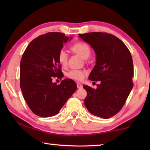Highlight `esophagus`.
Masks as SVG:
<instances>
[{"mask_svg": "<svg viewBox=\"0 0 150 150\" xmlns=\"http://www.w3.org/2000/svg\"><path fill=\"white\" fill-rule=\"evenodd\" d=\"M77 88H83V85L79 83H77Z\"/></svg>", "mask_w": 150, "mask_h": 150, "instance_id": "esophagus-1", "label": "esophagus"}]
</instances>
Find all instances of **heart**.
Listing matches in <instances>:
<instances>
[{"label": "heart", "instance_id": "1", "mask_svg": "<svg viewBox=\"0 0 150 150\" xmlns=\"http://www.w3.org/2000/svg\"><path fill=\"white\" fill-rule=\"evenodd\" d=\"M71 50L74 54L78 55L83 59H87L91 54V48L90 45L87 43L83 42H78L73 44L71 47ZM58 62L63 67H66L68 63L69 55L66 51L63 49L59 50L57 55ZM87 74V71L82 70H70L67 73V77L75 81H81L83 79L85 75Z\"/></svg>", "mask_w": 150, "mask_h": 150}]
</instances>
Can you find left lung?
Returning a JSON list of instances; mask_svg holds the SVG:
<instances>
[{
	"label": "left lung",
	"mask_w": 150,
	"mask_h": 150,
	"mask_svg": "<svg viewBox=\"0 0 150 150\" xmlns=\"http://www.w3.org/2000/svg\"><path fill=\"white\" fill-rule=\"evenodd\" d=\"M79 35L96 55L88 79L100 81L96 89L83 86L87 93L85 105L92 115L109 118L121 110L132 89V57L123 42L112 34L95 32Z\"/></svg>",
	"instance_id": "1"
}]
</instances>
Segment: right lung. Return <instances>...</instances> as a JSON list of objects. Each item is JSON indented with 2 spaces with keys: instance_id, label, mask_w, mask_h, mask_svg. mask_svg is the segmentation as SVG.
<instances>
[{
  "instance_id": "1",
  "label": "right lung",
  "mask_w": 150,
  "mask_h": 150,
  "mask_svg": "<svg viewBox=\"0 0 150 150\" xmlns=\"http://www.w3.org/2000/svg\"><path fill=\"white\" fill-rule=\"evenodd\" d=\"M71 38L63 33L48 32L32 40L22 55L20 86L25 101L37 116L57 115L77 89L70 79L59 85L52 82L54 78L63 77L57 55L63 44Z\"/></svg>"
}]
</instances>
